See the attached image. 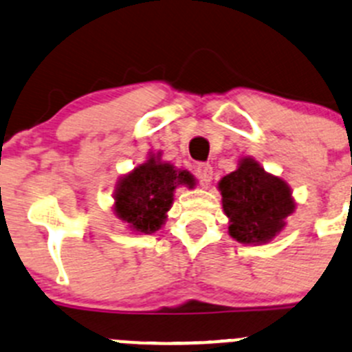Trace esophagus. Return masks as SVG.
I'll return each instance as SVG.
<instances>
[{
	"instance_id": "34e87169",
	"label": "esophagus",
	"mask_w": 352,
	"mask_h": 352,
	"mask_svg": "<svg viewBox=\"0 0 352 352\" xmlns=\"http://www.w3.org/2000/svg\"><path fill=\"white\" fill-rule=\"evenodd\" d=\"M196 173L197 177H199L201 184H203V186H208V184L211 182V179H213V166H211L210 163H199V165L196 166Z\"/></svg>"
}]
</instances>
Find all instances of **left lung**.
Masks as SVG:
<instances>
[{
    "mask_svg": "<svg viewBox=\"0 0 352 352\" xmlns=\"http://www.w3.org/2000/svg\"><path fill=\"white\" fill-rule=\"evenodd\" d=\"M221 206L228 218V234L241 244H267L284 230L296 210L285 180L265 172L251 156L218 182Z\"/></svg>",
    "mask_w": 352,
    "mask_h": 352,
    "instance_id": "obj_1",
    "label": "left lung"
}]
</instances>
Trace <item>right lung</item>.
Listing matches in <instances>:
<instances>
[{"mask_svg":"<svg viewBox=\"0 0 352 352\" xmlns=\"http://www.w3.org/2000/svg\"><path fill=\"white\" fill-rule=\"evenodd\" d=\"M179 186L194 189L196 179L187 170L162 162V153L149 155L142 165L117 182L115 214L135 234H155L165 223Z\"/></svg>","mask_w":352,"mask_h":352,"instance_id":"right-lung-1","label":"right lung"}]
</instances>
